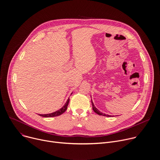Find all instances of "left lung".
Instances as JSON below:
<instances>
[{"label": "left lung", "instance_id": "8db88e82", "mask_svg": "<svg viewBox=\"0 0 160 160\" xmlns=\"http://www.w3.org/2000/svg\"><path fill=\"white\" fill-rule=\"evenodd\" d=\"M91 102H92V109H93V110L94 111V112H96L97 114H98V115H99L107 116V117H111V115H107V114H105V113H102V112H101L100 111H99V110L95 107V106H94V103H93V102H92V99H91Z\"/></svg>", "mask_w": 160, "mask_h": 160}]
</instances>
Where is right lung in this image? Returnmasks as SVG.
Returning <instances> with one entry per match:
<instances>
[{"mask_svg":"<svg viewBox=\"0 0 160 160\" xmlns=\"http://www.w3.org/2000/svg\"><path fill=\"white\" fill-rule=\"evenodd\" d=\"M71 94H72V93H71ZM69 98L68 99L65 105L60 110H57L53 113H48V114H39V115L42 116V117H44V118H52V117H56V116H59V115L62 114L67 110V107L69 104Z\"/></svg>","mask_w":160,"mask_h":160,"instance_id":"obj_1","label":"right lung"}]
</instances>
